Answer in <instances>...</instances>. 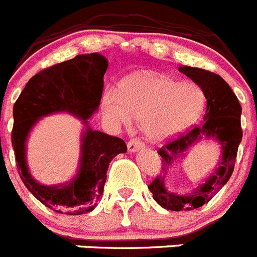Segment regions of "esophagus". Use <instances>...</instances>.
I'll use <instances>...</instances> for the list:
<instances>
[{"label":"esophagus","mask_w":257,"mask_h":257,"mask_svg":"<svg viewBox=\"0 0 257 257\" xmlns=\"http://www.w3.org/2000/svg\"><path fill=\"white\" fill-rule=\"evenodd\" d=\"M143 148H145L144 143H141V141L138 140V139H133V140L128 141V144H127L128 153H136L138 150L143 149Z\"/></svg>","instance_id":"34e87169"}]
</instances>
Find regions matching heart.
Here are the masks:
<instances>
[{
    "mask_svg": "<svg viewBox=\"0 0 257 257\" xmlns=\"http://www.w3.org/2000/svg\"><path fill=\"white\" fill-rule=\"evenodd\" d=\"M103 108L121 126H130L134 117L143 118V130L150 140L167 141L196 123L205 108V95L192 82L139 72L122 80L119 95L107 91Z\"/></svg>",
    "mask_w": 257,
    "mask_h": 257,
    "instance_id": "obj_1",
    "label": "heart"
}]
</instances>
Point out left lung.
Returning <instances> with one entry per match:
<instances>
[{
	"mask_svg": "<svg viewBox=\"0 0 257 257\" xmlns=\"http://www.w3.org/2000/svg\"><path fill=\"white\" fill-rule=\"evenodd\" d=\"M178 70L200 86L206 98V112L201 126H195L191 131L166 144L158 152L163 162V175L158 176L150 183L149 190L153 199L162 208L173 211L194 210L213 199L232 176L242 140V108L227 82L219 75L197 67L180 66ZM204 140L215 141L220 145L221 155L217 168L192 192L186 194L169 192L165 186L168 171L184 156L190 147Z\"/></svg>",
	"mask_w": 257,
	"mask_h": 257,
	"instance_id": "left-lung-1",
	"label": "left lung"
}]
</instances>
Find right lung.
I'll return each instance as SVG.
<instances>
[{
	"label": "right lung",
	"instance_id": "right-lung-1",
	"mask_svg": "<svg viewBox=\"0 0 257 257\" xmlns=\"http://www.w3.org/2000/svg\"><path fill=\"white\" fill-rule=\"evenodd\" d=\"M108 61L99 53L79 55L32 77L14 104L11 141L21 181L47 208L67 215L89 213L102 199L110 161L127 147L119 138L93 130L89 118L98 110ZM69 112L82 119L80 159L77 175L60 185L47 186L30 175L26 141L42 116Z\"/></svg>",
	"mask_w": 257,
	"mask_h": 257
}]
</instances>
